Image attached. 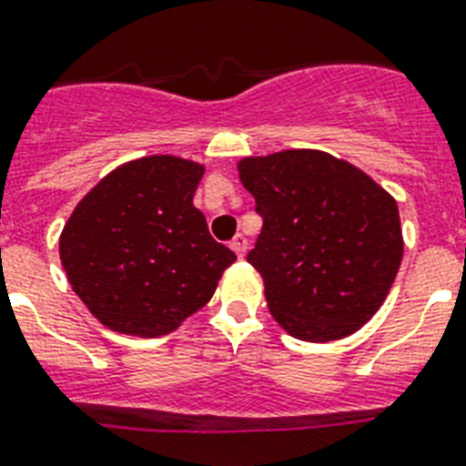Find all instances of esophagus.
I'll use <instances>...</instances> for the list:
<instances>
[{"mask_svg": "<svg viewBox=\"0 0 466 466\" xmlns=\"http://www.w3.org/2000/svg\"><path fill=\"white\" fill-rule=\"evenodd\" d=\"M229 246H232V251L237 253V256H239V258H244L246 248H248V241H246V237H244V234H237V237H234V239H232V244H229Z\"/></svg>", "mask_w": 466, "mask_h": 466, "instance_id": "obj_1", "label": "esophagus"}]
</instances>
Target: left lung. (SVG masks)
I'll return each mask as SVG.
<instances>
[{
	"mask_svg": "<svg viewBox=\"0 0 466 466\" xmlns=\"http://www.w3.org/2000/svg\"><path fill=\"white\" fill-rule=\"evenodd\" d=\"M263 218L246 260L272 318L303 341H336L381 308L402 258L396 201L324 151L293 148L239 163Z\"/></svg>",
	"mask_w": 466,
	"mask_h": 466,
	"instance_id": "left-lung-1",
	"label": "left lung"
}]
</instances>
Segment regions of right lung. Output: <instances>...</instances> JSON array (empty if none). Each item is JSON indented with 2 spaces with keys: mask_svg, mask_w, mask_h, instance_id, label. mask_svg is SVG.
Masks as SVG:
<instances>
[{
  "mask_svg": "<svg viewBox=\"0 0 466 466\" xmlns=\"http://www.w3.org/2000/svg\"><path fill=\"white\" fill-rule=\"evenodd\" d=\"M203 167L147 156L116 167L77 203L58 248L70 287L108 329L173 331L213 299L237 260L194 208Z\"/></svg>",
  "mask_w": 466,
  "mask_h": 466,
  "instance_id": "obj_1",
  "label": "right lung"
}]
</instances>
